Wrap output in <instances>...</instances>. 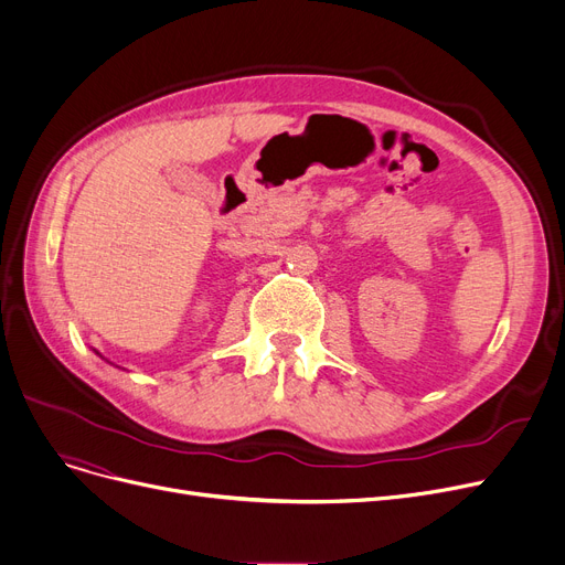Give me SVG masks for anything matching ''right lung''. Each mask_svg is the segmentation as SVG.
Wrapping results in <instances>:
<instances>
[{
    "mask_svg": "<svg viewBox=\"0 0 565 565\" xmlns=\"http://www.w3.org/2000/svg\"><path fill=\"white\" fill-rule=\"evenodd\" d=\"M92 351H94V353H96V355H99V358H104V355H102V353H99V351H96V349H92ZM104 360H106V358H104ZM106 362H110V360H106ZM110 364H113V362H110Z\"/></svg>",
    "mask_w": 565,
    "mask_h": 565,
    "instance_id": "right-lung-1",
    "label": "right lung"
}]
</instances>
